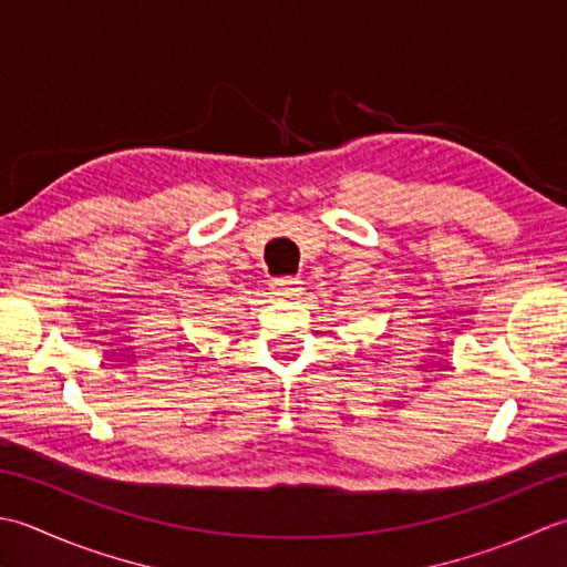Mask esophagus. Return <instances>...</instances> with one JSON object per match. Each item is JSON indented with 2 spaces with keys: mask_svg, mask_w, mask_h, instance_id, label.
<instances>
[{
  "mask_svg": "<svg viewBox=\"0 0 567 567\" xmlns=\"http://www.w3.org/2000/svg\"><path fill=\"white\" fill-rule=\"evenodd\" d=\"M300 291V281L296 279H274L271 281V293L276 298H293Z\"/></svg>",
  "mask_w": 567,
  "mask_h": 567,
  "instance_id": "34e87169",
  "label": "esophagus"
}]
</instances>
